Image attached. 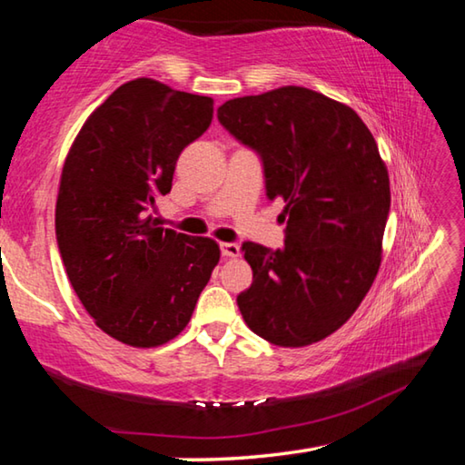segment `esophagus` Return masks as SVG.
Masks as SVG:
<instances>
[{"mask_svg":"<svg viewBox=\"0 0 465 465\" xmlns=\"http://www.w3.org/2000/svg\"><path fill=\"white\" fill-rule=\"evenodd\" d=\"M219 248H222V256H225V258L240 256V246L235 242H222L219 243Z\"/></svg>","mask_w":465,"mask_h":465,"instance_id":"esophagus-1","label":"esophagus"}]
</instances>
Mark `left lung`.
<instances>
[{
  "instance_id": "1",
  "label": "left lung",
  "mask_w": 465,
  "mask_h": 465,
  "mask_svg": "<svg viewBox=\"0 0 465 465\" xmlns=\"http://www.w3.org/2000/svg\"><path fill=\"white\" fill-rule=\"evenodd\" d=\"M217 119L261 155L269 201H285V246L243 242L252 285L238 308L252 332L308 346L363 302L381 262L390 178L355 110L299 85L227 100Z\"/></svg>"
}]
</instances>
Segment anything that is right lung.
<instances>
[{"mask_svg":"<svg viewBox=\"0 0 465 465\" xmlns=\"http://www.w3.org/2000/svg\"><path fill=\"white\" fill-rule=\"evenodd\" d=\"M211 119L209 96L139 77L94 110L67 153L54 209L59 254L85 312L124 344L149 349L183 332L219 262L213 240L152 217L183 149Z\"/></svg>","mask_w":465,"mask_h":465,"instance_id":"1","label":"right lung"}]
</instances>
